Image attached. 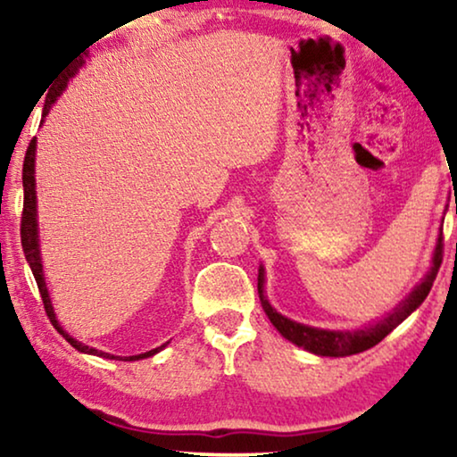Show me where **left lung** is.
<instances>
[{"label": "left lung", "mask_w": 457, "mask_h": 457, "mask_svg": "<svg viewBox=\"0 0 457 457\" xmlns=\"http://www.w3.org/2000/svg\"><path fill=\"white\" fill-rule=\"evenodd\" d=\"M441 262H443V233L439 237V243H436V249L433 255V268H430L427 278H424L422 283L410 293V297L405 299L403 303H399V308L393 310L389 316H385L383 320L372 324V327H366L360 330L312 328V327H305V324L293 322L289 318L280 316L264 297V268H260V274H258V293H260L262 308H264L268 318H270V322L277 327V330L285 337V339H289L299 347L308 349L312 353L330 355V358H345V355L366 352V349H370L377 345V343L383 341L385 337L397 327V324H402L405 318H408L411 312H414L418 305L427 299L430 287H433L436 278V272H439L441 268Z\"/></svg>", "instance_id": "1"}]
</instances>
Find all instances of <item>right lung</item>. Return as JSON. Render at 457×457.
<instances>
[{
  "label": "right lung",
  "instance_id": "add662e5",
  "mask_svg": "<svg viewBox=\"0 0 457 457\" xmlns=\"http://www.w3.org/2000/svg\"><path fill=\"white\" fill-rule=\"evenodd\" d=\"M83 64V60H79L74 68L68 71V74L64 79L60 80L58 89L54 93H49L47 99H46V108H43V116H47L49 108H52V104L55 102V97L60 96V91L66 87V80L72 77L74 72H77V68ZM22 187H24V204H22V218H21V241H22V252L27 255V262L30 266V270H33V277L37 280V287H39V293H41V299H43V308H46V314L49 318V322L54 324L55 328H58V333L64 337V339L71 343L74 349H79V352L83 353H93V355H102V358H108V360H116V355H110L105 352H97V349L93 347H87L83 343H79L77 339H72L71 335L64 333L62 327L55 320V314H54V308H52V302H49V295H47V287H46V278H43V266H41V255H39V237H37V197H35V139L29 143V149H27V155H24V164H22ZM164 345L152 349V352H145V353H139V355H130L127 358L129 361L133 360H143V358H149V355L158 353L160 349H164Z\"/></svg>",
  "mask_w": 457,
  "mask_h": 457
}]
</instances>
